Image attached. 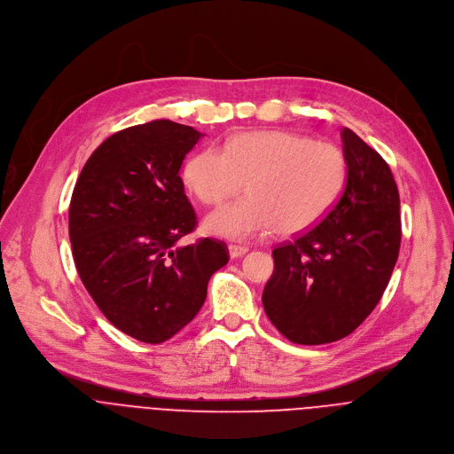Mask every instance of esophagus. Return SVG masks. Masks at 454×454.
<instances>
[{
  "mask_svg": "<svg viewBox=\"0 0 454 454\" xmlns=\"http://www.w3.org/2000/svg\"><path fill=\"white\" fill-rule=\"evenodd\" d=\"M247 252H248L247 247H241V245H229V255H231V259L243 257Z\"/></svg>",
  "mask_w": 454,
  "mask_h": 454,
  "instance_id": "34e87169",
  "label": "esophagus"
}]
</instances>
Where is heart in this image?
<instances>
[{
	"instance_id": "heart-1",
	"label": "heart",
	"mask_w": 454,
	"mask_h": 454,
	"mask_svg": "<svg viewBox=\"0 0 454 454\" xmlns=\"http://www.w3.org/2000/svg\"><path fill=\"white\" fill-rule=\"evenodd\" d=\"M348 162L341 148L290 130L234 134L225 150L193 153L183 169L190 193L206 206L236 197L247 183L250 197L213 211L209 234L248 241L276 231L301 234L317 225L341 197Z\"/></svg>"
}]
</instances>
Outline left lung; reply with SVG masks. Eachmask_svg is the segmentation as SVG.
Masks as SVG:
<instances>
[{
	"label": "left lung",
	"instance_id": "8db88e82",
	"mask_svg": "<svg viewBox=\"0 0 454 454\" xmlns=\"http://www.w3.org/2000/svg\"><path fill=\"white\" fill-rule=\"evenodd\" d=\"M347 184L318 225L271 250L264 313L301 345L350 334L381 301L401 247L399 192L385 159L341 130Z\"/></svg>",
	"mask_w": 454,
	"mask_h": 454
}]
</instances>
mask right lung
I'll use <instances>...</instances> for the list:
<instances>
[{
  "label": "right lung",
  "instance_id": "obj_1",
  "mask_svg": "<svg viewBox=\"0 0 454 454\" xmlns=\"http://www.w3.org/2000/svg\"><path fill=\"white\" fill-rule=\"evenodd\" d=\"M202 136L169 120L123 129L87 159L73 190L78 276L106 318L145 343L188 325L229 261L225 243L213 238L176 245L197 227L178 171Z\"/></svg>",
  "mask_w": 454,
  "mask_h": 454
}]
</instances>
